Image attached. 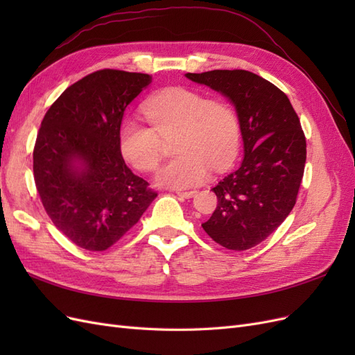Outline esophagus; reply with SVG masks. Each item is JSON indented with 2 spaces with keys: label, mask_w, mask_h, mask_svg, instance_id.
Here are the masks:
<instances>
[{
  "label": "esophagus",
  "mask_w": 355,
  "mask_h": 355,
  "mask_svg": "<svg viewBox=\"0 0 355 355\" xmlns=\"http://www.w3.org/2000/svg\"><path fill=\"white\" fill-rule=\"evenodd\" d=\"M176 194L182 198H191L197 194V191H176Z\"/></svg>",
  "instance_id": "34e87169"
}]
</instances>
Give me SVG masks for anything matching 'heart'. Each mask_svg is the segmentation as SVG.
Returning <instances> with one entry per match:
<instances>
[{
  "label": "heart",
  "instance_id": "obj_1",
  "mask_svg": "<svg viewBox=\"0 0 355 355\" xmlns=\"http://www.w3.org/2000/svg\"><path fill=\"white\" fill-rule=\"evenodd\" d=\"M142 111L146 125L125 120L120 128L123 157L141 171L157 168L163 145L161 137L176 133L173 149L179 154L158 170L157 184L184 189L196 187L209 176L227 170L239 154L240 120L232 105L207 99L187 87H168L148 98Z\"/></svg>",
  "mask_w": 355,
  "mask_h": 355
}]
</instances>
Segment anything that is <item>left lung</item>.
I'll return each instance as SVG.
<instances>
[{
    "label": "left lung",
    "mask_w": 355,
    "mask_h": 355,
    "mask_svg": "<svg viewBox=\"0 0 355 355\" xmlns=\"http://www.w3.org/2000/svg\"><path fill=\"white\" fill-rule=\"evenodd\" d=\"M235 106L244 144L240 167L213 188L216 210L201 223L230 250H247L271 235L295 207L306 161V141L287 96L244 69L185 73Z\"/></svg>",
    "instance_id": "obj_1"
}]
</instances>
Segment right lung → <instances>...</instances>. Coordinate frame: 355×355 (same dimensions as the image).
Listing matches in <instances>:
<instances>
[{
  "instance_id": "add662e5",
  "label": "right lung",
  "mask_w": 355,
  "mask_h": 355,
  "mask_svg": "<svg viewBox=\"0 0 355 355\" xmlns=\"http://www.w3.org/2000/svg\"><path fill=\"white\" fill-rule=\"evenodd\" d=\"M151 81L148 73L96 71L69 85L42 118L35 187L55 227L81 249H108L157 197L120 149L124 111Z\"/></svg>"
}]
</instances>
